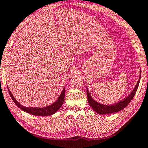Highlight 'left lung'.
<instances>
[{
  "label": "left lung",
  "instance_id": "1",
  "mask_svg": "<svg viewBox=\"0 0 148 148\" xmlns=\"http://www.w3.org/2000/svg\"><path fill=\"white\" fill-rule=\"evenodd\" d=\"M141 73V72H140V76H139V81L137 83V84H136L135 87L133 90V91L131 92V94H130L127 97H126L125 99L122 100V101H121L120 102H118L116 103L113 104V105H110V106L103 105V104H101L98 103L97 101H95L91 97V96L90 95L89 92H88V89L86 88V93H87V99H88V104H89L90 107H91L95 111L99 114H107L115 113V112L121 111V110L124 109V108H125L126 106L130 103V101H131L134 96H135L136 91H137V88H138L139 81H140Z\"/></svg>",
  "mask_w": 148,
  "mask_h": 148
}]
</instances>
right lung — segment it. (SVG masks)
<instances>
[{"label":"right lung","mask_w":148,"mask_h":148,"mask_svg":"<svg viewBox=\"0 0 148 148\" xmlns=\"http://www.w3.org/2000/svg\"><path fill=\"white\" fill-rule=\"evenodd\" d=\"M8 90H9V95L10 96H11V99H12L13 102L16 104L17 107L22 110L23 111L26 112L27 113H29L35 116H47L52 115V114L56 113V112L58 111L61 107H62V104L64 103V97H65V88H64L62 90V93L60 95V96L59 97L58 99L54 103L51 104V106H47V107H45V108H25V107H23V106L20 105V104L16 101V99L13 97V95L11 94V91L9 90V88H8Z\"/></svg>","instance_id":"1"}]
</instances>
